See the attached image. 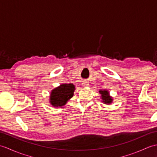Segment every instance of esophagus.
<instances>
[{"label":"esophagus","mask_w":157,"mask_h":157,"mask_svg":"<svg viewBox=\"0 0 157 157\" xmlns=\"http://www.w3.org/2000/svg\"><path fill=\"white\" fill-rule=\"evenodd\" d=\"M82 86H84V87H87L88 86V82L87 81H84L82 82Z\"/></svg>","instance_id":"esophagus-1"}]
</instances>
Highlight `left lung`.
Returning a JSON list of instances; mask_svg holds the SVG:
<instances>
[{
    "instance_id": "8db88e82",
    "label": "left lung",
    "mask_w": 157,
    "mask_h": 157,
    "mask_svg": "<svg viewBox=\"0 0 157 157\" xmlns=\"http://www.w3.org/2000/svg\"><path fill=\"white\" fill-rule=\"evenodd\" d=\"M99 93L101 94V98L102 99V102L106 105H111L113 101V98L110 96L109 92L107 90H100Z\"/></svg>"
}]
</instances>
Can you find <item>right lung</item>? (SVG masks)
<instances>
[{
    "instance_id": "obj_1",
    "label": "right lung",
    "mask_w": 157,
    "mask_h": 157,
    "mask_svg": "<svg viewBox=\"0 0 157 157\" xmlns=\"http://www.w3.org/2000/svg\"><path fill=\"white\" fill-rule=\"evenodd\" d=\"M75 85L73 84H62L51 90L49 102L54 107H61L66 105L73 96Z\"/></svg>"
}]
</instances>
